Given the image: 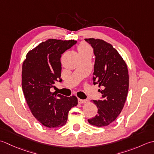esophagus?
Wrapping results in <instances>:
<instances>
[{
  "label": "esophagus",
  "instance_id": "obj_1",
  "mask_svg": "<svg viewBox=\"0 0 154 154\" xmlns=\"http://www.w3.org/2000/svg\"><path fill=\"white\" fill-rule=\"evenodd\" d=\"M88 102V100H82V99H78V103H85Z\"/></svg>",
  "mask_w": 154,
  "mask_h": 154
}]
</instances>
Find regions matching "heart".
<instances>
[{"label": "heart", "instance_id": "heart-1", "mask_svg": "<svg viewBox=\"0 0 154 154\" xmlns=\"http://www.w3.org/2000/svg\"><path fill=\"white\" fill-rule=\"evenodd\" d=\"M78 51L80 54H92V49L89 45H88L86 43H82L78 46Z\"/></svg>", "mask_w": 154, "mask_h": 154}]
</instances>
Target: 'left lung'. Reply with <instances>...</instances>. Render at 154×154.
Here are the masks:
<instances>
[{
  "label": "left lung",
  "instance_id": "8db88e82",
  "mask_svg": "<svg viewBox=\"0 0 154 154\" xmlns=\"http://www.w3.org/2000/svg\"><path fill=\"white\" fill-rule=\"evenodd\" d=\"M94 49L96 59L94 84H98L101 100H94L98 114L88 120L89 124L104 127L114 122L120 114L127 98L129 74L127 65L110 44L101 39L86 38Z\"/></svg>",
  "mask_w": 154,
  "mask_h": 154
}]
</instances>
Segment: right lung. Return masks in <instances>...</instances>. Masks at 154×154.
Listing matches in <instances>:
<instances>
[{
  "instance_id": "right-lung-1",
  "label": "right lung",
  "mask_w": 154,
  "mask_h": 154,
  "mask_svg": "<svg viewBox=\"0 0 154 154\" xmlns=\"http://www.w3.org/2000/svg\"><path fill=\"white\" fill-rule=\"evenodd\" d=\"M76 40L48 39L27 53L22 67V88L32 115L47 128L63 126L68 112L77 106L75 96L66 97L52 92L56 81H62V54Z\"/></svg>"
}]
</instances>
